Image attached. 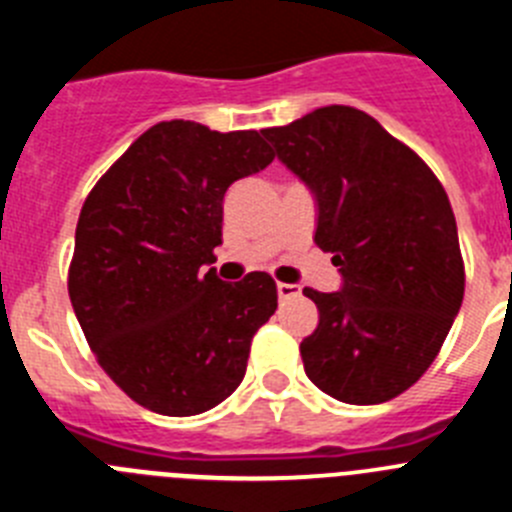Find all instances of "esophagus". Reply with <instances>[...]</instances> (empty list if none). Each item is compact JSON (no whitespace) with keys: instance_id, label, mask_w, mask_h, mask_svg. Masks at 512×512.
Segmentation results:
<instances>
[{"instance_id":"obj_1","label":"esophagus","mask_w":512,"mask_h":512,"mask_svg":"<svg viewBox=\"0 0 512 512\" xmlns=\"http://www.w3.org/2000/svg\"><path fill=\"white\" fill-rule=\"evenodd\" d=\"M277 295H279V300H289V297H297V295H300V287H297V284H284V282H279V284H277Z\"/></svg>"}]
</instances>
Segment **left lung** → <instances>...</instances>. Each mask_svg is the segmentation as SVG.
<instances>
[{
  "instance_id": "8db88e82",
  "label": "left lung",
  "mask_w": 512,
  "mask_h": 512,
  "mask_svg": "<svg viewBox=\"0 0 512 512\" xmlns=\"http://www.w3.org/2000/svg\"><path fill=\"white\" fill-rule=\"evenodd\" d=\"M315 200V243L333 253L336 292L307 287L318 328L305 374L348 405L405 392L433 364L464 300L454 210L433 171L366 112L330 104L264 130Z\"/></svg>"
}]
</instances>
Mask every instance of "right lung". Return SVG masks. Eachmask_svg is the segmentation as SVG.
Wrapping results in <instances>:
<instances>
[{"mask_svg":"<svg viewBox=\"0 0 512 512\" xmlns=\"http://www.w3.org/2000/svg\"><path fill=\"white\" fill-rule=\"evenodd\" d=\"M274 151L256 130L158 122L89 192L76 225L69 297L94 356L158 415L215 408L246 377L253 333L277 310L266 271L223 282V200Z\"/></svg>","mask_w":512,"mask_h":512,"instance_id":"1","label":"right lung"}]
</instances>
